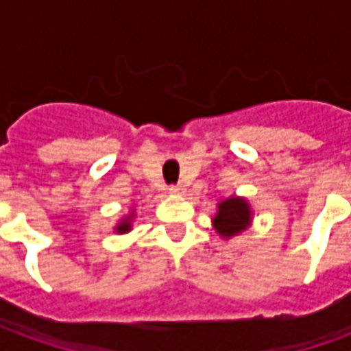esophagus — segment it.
<instances>
[{
  "mask_svg": "<svg viewBox=\"0 0 351 351\" xmlns=\"http://www.w3.org/2000/svg\"><path fill=\"white\" fill-rule=\"evenodd\" d=\"M184 190H186V188H184V184H173V186L169 188L171 193H184Z\"/></svg>",
  "mask_w": 351,
  "mask_h": 351,
  "instance_id": "1",
  "label": "esophagus"
}]
</instances>
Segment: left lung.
Wrapping results in <instances>:
<instances>
[{"label":"left lung","mask_w":351,"mask_h":351,"mask_svg":"<svg viewBox=\"0 0 351 351\" xmlns=\"http://www.w3.org/2000/svg\"><path fill=\"white\" fill-rule=\"evenodd\" d=\"M250 221V210L248 203L243 199L231 197L220 203V210L214 218L216 229L221 237H233L241 233Z\"/></svg>","instance_id":"left-lung-1"}]
</instances>
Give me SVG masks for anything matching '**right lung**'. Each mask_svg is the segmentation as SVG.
<instances>
[{"label":"right lung","instance_id":"add662e5","mask_svg":"<svg viewBox=\"0 0 351 351\" xmlns=\"http://www.w3.org/2000/svg\"><path fill=\"white\" fill-rule=\"evenodd\" d=\"M130 228H131L130 220L122 221V223H120V228H118V231H122V233H123V231H130Z\"/></svg>","mask_w":351,"mask_h":351}]
</instances>
